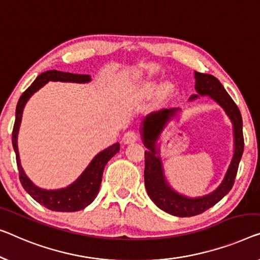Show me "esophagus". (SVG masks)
<instances>
[{"label": "esophagus", "instance_id": "esophagus-1", "mask_svg": "<svg viewBox=\"0 0 260 260\" xmlns=\"http://www.w3.org/2000/svg\"><path fill=\"white\" fill-rule=\"evenodd\" d=\"M139 139V134L135 131H127L122 137L123 143H132L135 142Z\"/></svg>", "mask_w": 260, "mask_h": 260}]
</instances>
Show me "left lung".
<instances>
[{
  "mask_svg": "<svg viewBox=\"0 0 260 260\" xmlns=\"http://www.w3.org/2000/svg\"><path fill=\"white\" fill-rule=\"evenodd\" d=\"M196 91L201 95H209L225 110L232 123H234L235 134V153L230 167L228 169L225 177L219 187L214 192L199 199H188L173 190L165 180L164 170L160 157L156 155V143L162 129L170 118L175 115L179 108H170L153 112L143 121L142 127V141L147 147L145 152V185L150 200L162 210L168 214L177 217H191L208 210L209 208L219 202L228 192L231 190L237 175L238 165L241 161L244 150V137H243V120L239 108L236 105L231 96L224 90L223 85L214 76L208 73L195 72ZM199 94L191 95L195 99Z\"/></svg>",
  "mask_w": 260,
  "mask_h": 260,
  "instance_id": "left-lung-1",
  "label": "left lung"
}]
</instances>
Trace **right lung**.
Listing matches in <instances>:
<instances>
[{"label": "right lung", "mask_w": 260, "mask_h": 260, "mask_svg": "<svg viewBox=\"0 0 260 260\" xmlns=\"http://www.w3.org/2000/svg\"><path fill=\"white\" fill-rule=\"evenodd\" d=\"M70 81V83H87L91 80V77L87 75H75V73L56 71V70H50L41 73L19 98L16 106V118L13 128V147L16 154V162L19 174V181H21L22 187L24 190L32 197V199L45 208L52 211H61V212H73L79 211L81 209L86 208L91 204L98 195L100 183H102V177L104 173V168L108 161L114 156L120 150V145L117 142L114 145L108 147L100 152L91 161L88 167L85 172L73 182L68 188L59 189V190H44L35 185L28 176L25 175L23 170L21 162H19V155L17 148V134L18 128L21 125L23 108H24L26 102L34 94L35 92L40 90L42 86L48 83V81Z\"/></svg>", "instance_id": "right-lung-1"}]
</instances>
